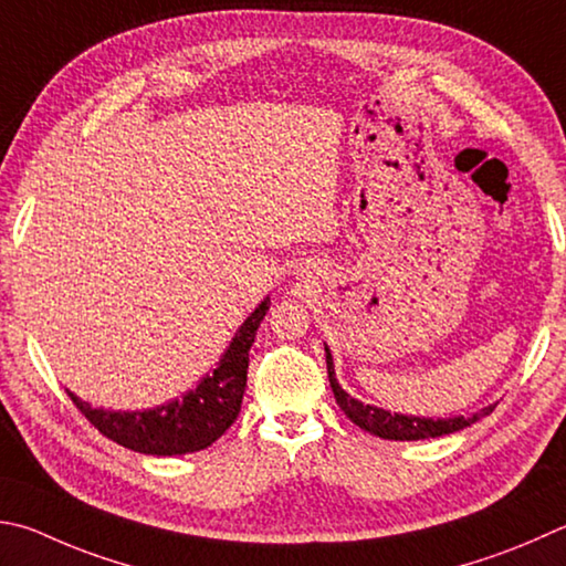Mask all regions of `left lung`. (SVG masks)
<instances>
[{
  "mask_svg": "<svg viewBox=\"0 0 566 566\" xmlns=\"http://www.w3.org/2000/svg\"><path fill=\"white\" fill-rule=\"evenodd\" d=\"M326 352V371H328V384H332L334 398L338 408L344 410L352 423L358 428H364L366 433L378 436L384 440H426V438H440V436H450L458 433V430L468 428L480 420V416L492 413V406L482 408L480 413L472 416H455V418H418V416H403V413H390V410L376 408L361 403L354 396H348L346 390L338 386L336 374H334V358L328 346H324Z\"/></svg>",
  "mask_w": 566,
  "mask_h": 566,
  "instance_id": "obj_1",
  "label": "left lung"
}]
</instances>
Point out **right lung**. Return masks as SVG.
<instances>
[{
    "label": "right lung",
    "mask_w": 566,
    "mask_h": 566,
    "mask_svg": "<svg viewBox=\"0 0 566 566\" xmlns=\"http://www.w3.org/2000/svg\"><path fill=\"white\" fill-rule=\"evenodd\" d=\"M270 310V296L244 318L238 334L222 354L218 368L180 398L146 410L91 408L69 390L74 406L113 443L146 455H185L212 446L240 416L248 386L250 346L262 318Z\"/></svg>",
    "instance_id": "1"
}]
</instances>
